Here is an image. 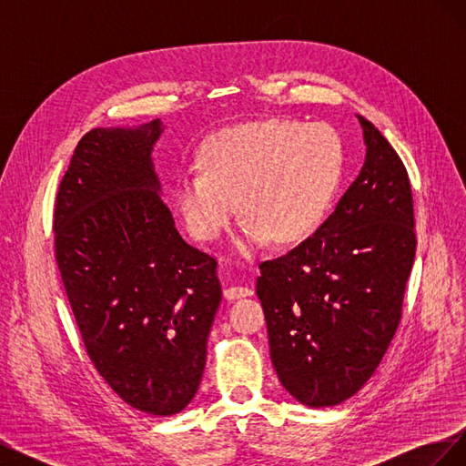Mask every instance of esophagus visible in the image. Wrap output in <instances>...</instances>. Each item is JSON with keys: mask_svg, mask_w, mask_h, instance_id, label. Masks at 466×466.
<instances>
[{"mask_svg": "<svg viewBox=\"0 0 466 466\" xmlns=\"http://www.w3.org/2000/svg\"><path fill=\"white\" fill-rule=\"evenodd\" d=\"M252 293H255V291H252V288H247V286H231V288H225V289H223L225 299H229V301L250 298Z\"/></svg>", "mask_w": 466, "mask_h": 466, "instance_id": "esophagus-1", "label": "esophagus"}]
</instances>
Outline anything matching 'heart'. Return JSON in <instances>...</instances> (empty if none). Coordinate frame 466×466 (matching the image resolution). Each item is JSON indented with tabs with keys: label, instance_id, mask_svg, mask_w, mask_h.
<instances>
[{
	"label": "heart",
	"instance_id": "1",
	"mask_svg": "<svg viewBox=\"0 0 466 466\" xmlns=\"http://www.w3.org/2000/svg\"><path fill=\"white\" fill-rule=\"evenodd\" d=\"M344 151L327 124L248 122L204 146L198 173L180 175L175 200L188 231L214 241L237 214L247 218L235 248L248 257L272 238L286 247L322 223L342 178Z\"/></svg>",
	"mask_w": 466,
	"mask_h": 466
}]
</instances>
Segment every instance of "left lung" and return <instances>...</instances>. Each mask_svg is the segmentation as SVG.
<instances>
[{
	"label": "left lung",
	"instance_id": "1",
	"mask_svg": "<svg viewBox=\"0 0 466 466\" xmlns=\"http://www.w3.org/2000/svg\"><path fill=\"white\" fill-rule=\"evenodd\" d=\"M365 161L313 237L260 264L257 295L279 383L305 406H334L377 370L397 332L416 235L408 173L358 115Z\"/></svg>",
	"mask_w": 466,
	"mask_h": 466
}]
</instances>
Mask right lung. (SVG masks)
Here are the masks:
<instances>
[{"label":"right lung","instance_id":"right-lung-1","mask_svg":"<svg viewBox=\"0 0 466 466\" xmlns=\"http://www.w3.org/2000/svg\"><path fill=\"white\" fill-rule=\"evenodd\" d=\"M163 130L155 118L87 132L54 209L56 262L95 370L155 416L194 399L221 303L216 258L180 237L161 200L151 151Z\"/></svg>","mask_w":466,"mask_h":466}]
</instances>
